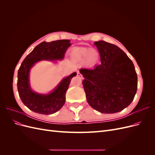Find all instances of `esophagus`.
<instances>
[{
  "label": "esophagus",
  "instance_id": "esophagus-1",
  "mask_svg": "<svg viewBox=\"0 0 155 155\" xmlns=\"http://www.w3.org/2000/svg\"><path fill=\"white\" fill-rule=\"evenodd\" d=\"M77 76H78V77L80 78L81 79H83V76H82V74H81V73H79V72H78V73H77Z\"/></svg>",
  "mask_w": 155,
  "mask_h": 155
}]
</instances>
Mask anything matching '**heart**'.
<instances>
[{
    "instance_id": "1",
    "label": "heart",
    "mask_w": 155,
    "mask_h": 155,
    "mask_svg": "<svg viewBox=\"0 0 155 155\" xmlns=\"http://www.w3.org/2000/svg\"><path fill=\"white\" fill-rule=\"evenodd\" d=\"M91 50L86 49L84 48H76L72 51V58L76 61H82L88 59L89 62H94L97 59V55H94V54H91Z\"/></svg>"
}]
</instances>
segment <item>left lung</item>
Here are the masks:
<instances>
[{
    "label": "left lung",
    "instance_id": "obj_1",
    "mask_svg": "<svg viewBox=\"0 0 155 155\" xmlns=\"http://www.w3.org/2000/svg\"><path fill=\"white\" fill-rule=\"evenodd\" d=\"M101 64L81 68L82 83L89 105L101 113L118 112L128 107L137 93L138 78L134 64L118 46L95 42Z\"/></svg>",
    "mask_w": 155,
    "mask_h": 155
}]
</instances>
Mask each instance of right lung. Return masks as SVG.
I'll use <instances>...</instances> for the list:
<instances>
[{
    "label": "right lung",
    "mask_w": 155,
    "mask_h": 155,
    "mask_svg": "<svg viewBox=\"0 0 155 155\" xmlns=\"http://www.w3.org/2000/svg\"><path fill=\"white\" fill-rule=\"evenodd\" d=\"M68 39L58 40L50 43L42 42L28 55L18 70L17 89L21 101L29 109L36 113L48 115L58 111L64 105L65 94L70 81L77 75L74 72L64 78L55 90L47 95L33 92L29 83V72L34 64L41 60L63 59L70 46Z\"/></svg>",
    "instance_id": "add662e5"
}]
</instances>
